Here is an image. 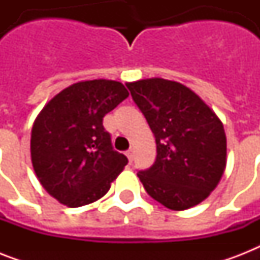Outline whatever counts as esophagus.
<instances>
[{"label":"esophagus","instance_id":"esophagus-1","mask_svg":"<svg viewBox=\"0 0 260 260\" xmlns=\"http://www.w3.org/2000/svg\"><path fill=\"white\" fill-rule=\"evenodd\" d=\"M126 158H128V160H129L131 163H132V160H134V152H132V150H128L125 152Z\"/></svg>","mask_w":260,"mask_h":260}]
</instances>
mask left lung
<instances>
[{
    "mask_svg": "<svg viewBox=\"0 0 260 260\" xmlns=\"http://www.w3.org/2000/svg\"><path fill=\"white\" fill-rule=\"evenodd\" d=\"M126 87L156 143L155 163L138 173L146 191L171 210L198 205L225 170L221 120L193 90L175 81L140 79Z\"/></svg>",
    "mask_w": 260,
    "mask_h": 260,
    "instance_id": "8db88e82",
    "label": "left lung"
}]
</instances>
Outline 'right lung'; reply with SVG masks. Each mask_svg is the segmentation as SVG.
Returning <instances> with one entry per match:
<instances>
[{
	"instance_id": "1",
	"label": "right lung",
	"mask_w": 260,
	"mask_h": 260,
	"mask_svg": "<svg viewBox=\"0 0 260 260\" xmlns=\"http://www.w3.org/2000/svg\"><path fill=\"white\" fill-rule=\"evenodd\" d=\"M128 95L117 81H81L51 98L38 114L30 135L32 166L60 204L78 208L100 200L128 163L102 125L104 116Z\"/></svg>"
}]
</instances>
